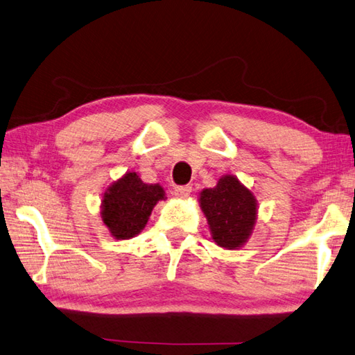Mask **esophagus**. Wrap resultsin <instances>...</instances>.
<instances>
[{"label": "esophagus", "mask_w": 355, "mask_h": 355, "mask_svg": "<svg viewBox=\"0 0 355 355\" xmlns=\"http://www.w3.org/2000/svg\"><path fill=\"white\" fill-rule=\"evenodd\" d=\"M191 191H193V187H190V185H178L173 188V194H175L179 199L188 198V196L191 194Z\"/></svg>", "instance_id": "1"}]
</instances>
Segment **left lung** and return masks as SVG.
I'll return each instance as SVG.
<instances>
[{
  "mask_svg": "<svg viewBox=\"0 0 355 355\" xmlns=\"http://www.w3.org/2000/svg\"><path fill=\"white\" fill-rule=\"evenodd\" d=\"M200 207L218 246L237 249L248 240L255 225L257 203L239 179L225 176L218 180L217 187L203 190Z\"/></svg>",
  "mask_w": 355,
  "mask_h": 355,
  "instance_id": "8db88e82",
  "label": "left lung"
}]
</instances>
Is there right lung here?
I'll use <instances>...</instances> for the list:
<instances>
[{
  "label": "right lung",
  "instance_id": "1",
  "mask_svg": "<svg viewBox=\"0 0 355 355\" xmlns=\"http://www.w3.org/2000/svg\"><path fill=\"white\" fill-rule=\"evenodd\" d=\"M161 199L162 187L144 184L137 173H128L107 188L101 217L115 239L129 240L146 226L153 207Z\"/></svg>",
  "mask_w": 355,
  "mask_h": 355
}]
</instances>
